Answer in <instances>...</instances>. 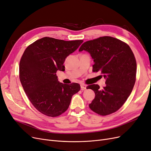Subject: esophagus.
Wrapping results in <instances>:
<instances>
[{"label": "esophagus", "mask_w": 151, "mask_h": 151, "mask_svg": "<svg viewBox=\"0 0 151 151\" xmlns=\"http://www.w3.org/2000/svg\"><path fill=\"white\" fill-rule=\"evenodd\" d=\"M81 90L84 91L85 89H86V87H87V86L84 84H81Z\"/></svg>", "instance_id": "esophagus-1"}]
</instances>
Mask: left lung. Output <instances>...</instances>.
Returning a JSON list of instances; mask_svg holds the SVG:
<instances>
[{"mask_svg": "<svg viewBox=\"0 0 151 151\" xmlns=\"http://www.w3.org/2000/svg\"><path fill=\"white\" fill-rule=\"evenodd\" d=\"M93 59L92 71L100 72L106 79L102 89L97 84L88 86L95 92L89 105L92 111L107 116L120 109L131 94L136 79L137 63L129 45L110 36H104L82 44Z\"/></svg>", "mask_w": 151, "mask_h": 151, "instance_id": "left-lung-1", "label": "left lung"}]
</instances>
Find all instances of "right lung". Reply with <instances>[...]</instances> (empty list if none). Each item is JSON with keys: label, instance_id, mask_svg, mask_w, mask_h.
Masks as SVG:
<instances>
[{"label": "right lung", "instance_id": "right-lung-1", "mask_svg": "<svg viewBox=\"0 0 151 151\" xmlns=\"http://www.w3.org/2000/svg\"><path fill=\"white\" fill-rule=\"evenodd\" d=\"M82 42L45 37L25 50L19 64L20 81L30 102L44 115H61L69 108L72 96L80 91L77 83L59 82L56 72L65 70V58Z\"/></svg>", "mask_w": 151, "mask_h": 151}]
</instances>
